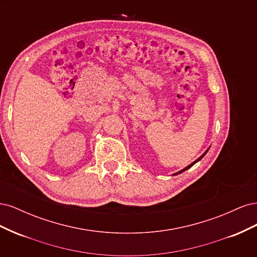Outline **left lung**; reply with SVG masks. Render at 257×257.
<instances>
[{"instance_id":"1","label":"left lung","mask_w":257,"mask_h":257,"mask_svg":"<svg viewBox=\"0 0 257 257\" xmlns=\"http://www.w3.org/2000/svg\"><path fill=\"white\" fill-rule=\"evenodd\" d=\"M208 150H209V149H207V150H206V151H205V152H204V153H203V154H201V155H200V157H199V158H198V159H197V160H196V161H194V162H193V163H191V164H190V165H189V166H186V167H185V168H183V169H181V170H179V172H178V173H175V174H174V176H176V175H179V174H181V173H183V172H185V170H186V169H189V168H191V167H192V166H193V165H194V164H195V163H197V162H198V161H200V160H201V159H203V158H204V157H205V154H206V153H207V152H208Z\"/></svg>"}]
</instances>
